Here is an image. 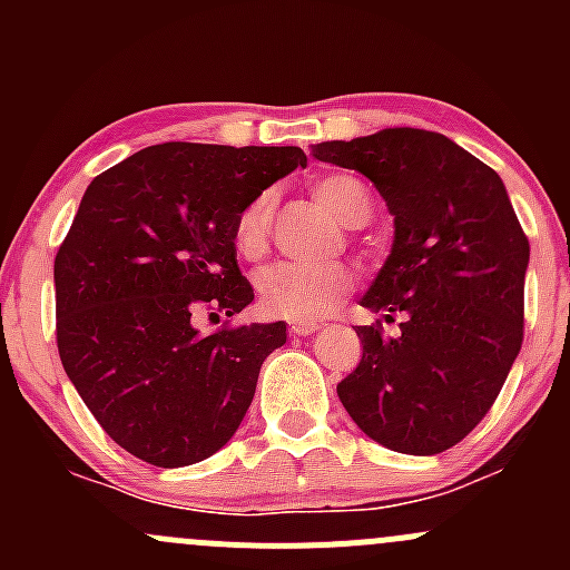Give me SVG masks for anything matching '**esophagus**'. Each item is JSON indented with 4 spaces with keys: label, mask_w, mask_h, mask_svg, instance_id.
Returning a JSON list of instances; mask_svg holds the SVG:
<instances>
[{
    "label": "esophagus",
    "mask_w": 570,
    "mask_h": 570,
    "mask_svg": "<svg viewBox=\"0 0 570 570\" xmlns=\"http://www.w3.org/2000/svg\"><path fill=\"white\" fill-rule=\"evenodd\" d=\"M314 331H320V322L317 320H295L289 325L292 336H312Z\"/></svg>",
    "instance_id": "1"
}]
</instances>
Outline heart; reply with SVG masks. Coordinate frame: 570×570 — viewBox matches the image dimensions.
<instances>
[{"label": "heart", "mask_w": 570, "mask_h": 570, "mask_svg": "<svg viewBox=\"0 0 570 570\" xmlns=\"http://www.w3.org/2000/svg\"><path fill=\"white\" fill-rule=\"evenodd\" d=\"M314 198L342 226L361 228L372 215V193L361 178L350 174H325L312 184ZM273 226V193L253 195L234 220V248L248 262L262 258L269 248ZM353 286V275L344 264H297L281 262L262 269L256 278L258 303L267 314L281 320H314L342 303Z\"/></svg>", "instance_id": "1"}]
</instances>
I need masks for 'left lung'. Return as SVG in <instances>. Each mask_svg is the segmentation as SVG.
I'll list each match as a JSON object with an SVG mask.
<instances>
[{
	"label": "left lung",
	"mask_w": 570,
	"mask_h": 570,
	"mask_svg": "<svg viewBox=\"0 0 570 570\" xmlns=\"http://www.w3.org/2000/svg\"><path fill=\"white\" fill-rule=\"evenodd\" d=\"M312 154L364 174L394 215L392 253L361 297L381 320L355 325L364 355L338 400L377 444L439 455L482 422L519 355L530 239L497 170L439 131L396 126Z\"/></svg>",
	"instance_id": "8db88e82"
}]
</instances>
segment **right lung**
I'll return each instance as SVG.
<instances>
[{"mask_svg":"<svg viewBox=\"0 0 570 570\" xmlns=\"http://www.w3.org/2000/svg\"><path fill=\"white\" fill-rule=\"evenodd\" d=\"M306 165L297 146L163 142L85 189L55 256L57 350L105 433L159 469L198 463L237 433L284 322L228 325L253 301L239 209Z\"/></svg>","mask_w":570,"mask_h":570,"instance_id":"1","label":"right lung"}]
</instances>
